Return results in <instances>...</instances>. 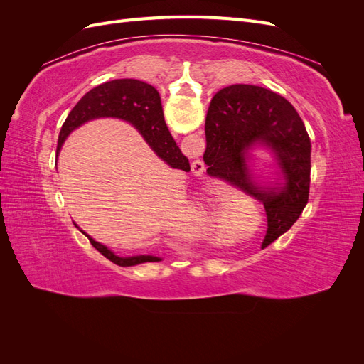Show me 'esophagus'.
Segmentation results:
<instances>
[{
    "label": "esophagus",
    "instance_id": "obj_1",
    "mask_svg": "<svg viewBox=\"0 0 364 364\" xmlns=\"http://www.w3.org/2000/svg\"><path fill=\"white\" fill-rule=\"evenodd\" d=\"M191 170L194 176H202L205 171V164L202 161H194L191 165Z\"/></svg>",
    "mask_w": 364,
    "mask_h": 364
}]
</instances>
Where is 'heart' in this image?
<instances>
[{"label":"heart","instance_id":"heart-1","mask_svg":"<svg viewBox=\"0 0 364 364\" xmlns=\"http://www.w3.org/2000/svg\"><path fill=\"white\" fill-rule=\"evenodd\" d=\"M229 205L230 203H228V200H220L213 208V211H211V223H213V228L217 230V232L220 230V228H222L223 220H225V217L229 213V209H230Z\"/></svg>","mask_w":364,"mask_h":364}]
</instances>
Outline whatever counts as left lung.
<instances>
[{"label": "left lung", "instance_id": "left-lung-1", "mask_svg": "<svg viewBox=\"0 0 364 364\" xmlns=\"http://www.w3.org/2000/svg\"><path fill=\"white\" fill-rule=\"evenodd\" d=\"M206 173L237 186L264 205L267 230L262 247L293 226L310 194L311 141L299 114L279 94L261 86L232 85L218 91L206 121ZM267 145L277 156L284 186L259 189L245 164L248 150Z\"/></svg>", "mask_w": 364, "mask_h": 364}]
</instances>
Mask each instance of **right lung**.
I'll list each match as a JSON object with an SVG mask.
<instances>
[{
  "label": "right lung",
  "instance_id": "1",
  "mask_svg": "<svg viewBox=\"0 0 364 364\" xmlns=\"http://www.w3.org/2000/svg\"><path fill=\"white\" fill-rule=\"evenodd\" d=\"M100 117H114L129 121L132 126H135L139 130V134L144 136L149 146L155 150L159 158L170 164L173 168L190 171L188 159L182 155L181 149L176 146L170 130L167 124H165L159 92L151 85L135 79H118L106 82L98 85L90 92H86L79 103L73 107L67 119H65L59 134L58 151L60 150L65 138L74 129L82 126L86 121ZM86 237L90 238L91 245L103 257L121 267L136 266V264L141 262L161 261V258L153 255L121 258L106 246L97 243L90 235Z\"/></svg>",
  "mask_w": 364,
  "mask_h": 364
}]
</instances>
